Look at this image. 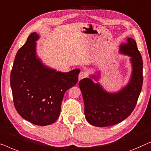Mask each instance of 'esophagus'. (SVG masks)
Returning a JSON list of instances; mask_svg holds the SVG:
<instances>
[{"mask_svg": "<svg viewBox=\"0 0 151 151\" xmlns=\"http://www.w3.org/2000/svg\"><path fill=\"white\" fill-rule=\"evenodd\" d=\"M87 77V73L83 71H81L78 75V80H81L83 78Z\"/></svg>", "mask_w": 151, "mask_h": 151, "instance_id": "obj_1", "label": "esophagus"}]
</instances>
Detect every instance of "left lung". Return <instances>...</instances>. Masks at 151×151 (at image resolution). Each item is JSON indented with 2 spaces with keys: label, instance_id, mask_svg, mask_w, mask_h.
I'll list each match as a JSON object with an SVG mask.
<instances>
[{
  "label": "left lung",
  "instance_id": "obj_1",
  "mask_svg": "<svg viewBox=\"0 0 151 151\" xmlns=\"http://www.w3.org/2000/svg\"><path fill=\"white\" fill-rule=\"evenodd\" d=\"M120 52L131 57L132 73L128 83L117 92H108L98 81L100 75L85 78L78 83L85 105V116L93 126L105 127L118 124L125 120L134 109L143 83V61L136 42L127 38L120 46Z\"/></svg>",
  "mask_w": 151,
  "mask_h": 151
}]
</instances>
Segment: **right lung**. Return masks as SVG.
<instances>
[{
    "mask_svg": "<svg viewBox=\"0 0 151 151\" xmlns=\"http://www.w3.org/2000/svg\"><path fill=\"white\" fill-rule=\"evenodd\" d=\"M39 37L32 33L17 52L10 84L15 108L21 117L46 126L59 118L64 94L76 84L80 70L61 73L44 65L36 54Z\"/></svg>",
    "mask_w": 151,
    "mask_h": 151,
    "instance_id": "1",
    "label": "right lung"
}]
</instances>
